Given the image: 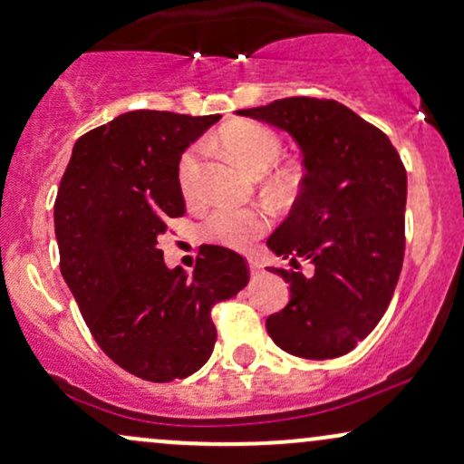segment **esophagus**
Listing matches in <instances>:
<instances>
[{
    "mask_svg": "<svg viewBox=\"0 0 464 464\" xmlns=\"http://www.w3.org/2000/svg\"><path fill=\"white\" fill-rule=\"evenodd\" d=\"M248 270H250V276H259L264 273V266L257 262V259H250L248 262Z\"/></svg>",
    "mask_w": 464,
    "mask_h": 464,
    "instance_id": "34e87169",
    "label": "esophagus"
}]
</instances>
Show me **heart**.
I'll use <instances>...</instances> for the list:
<instances>
[{"instance_id": "b5f03b06", "label": "heart", "mask_w": 464, "mask_h": 464, "mask_svg": "<svg viewBox=\"0 0 464 464\" xmlns=\"http://www.w3.org/2000/svg\"><path fill=\"white\" fill-rule=\"evenodd\" d=\"M222 146L248 172H266L281 154V141L273 130L255 121H237L220 132ZM200 169V148L194 146L179 161V188L185 196L196 189ZM281 183H290L292 174L281 172ZM205 236L227 246L242 248L266 228V216L257 209H231L220 207L205 220Z\"/></svg>"}]
</instances>
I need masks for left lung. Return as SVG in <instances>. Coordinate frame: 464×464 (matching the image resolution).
I'll return each instance as SVG.
<instances>
[{
	"label": "left lung",
	"mask_w": 464,
	"mask_h": 464,
	"mask_svg": "<svg viewBox=\"0 0 464 464\" xmlns=\"http://www.w3.org/2000/svg\"><path fill=\"white\" fill-rule=\"evenodd\" d=\"M287 132L305 174L268 248L292 268L290 301L266 318L279 349L296 358L349 353L384 316L403 264L408 179L391 140L335 100L285 98L236 111Z\"/></svg>",
	"instance_id": "left-lung-1"
}]
</instances>
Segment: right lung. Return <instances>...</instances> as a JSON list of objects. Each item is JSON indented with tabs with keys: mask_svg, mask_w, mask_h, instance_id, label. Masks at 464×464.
<instances>
[{
	"mask_svg": "<svg viewBox=\"0 0 464 464\" xmlns=\"http://www.w3.org/2000/svg\"><path fill=\"white\" fill-rule=\"evenodd\" d=\"M220 115L130 111L76 141L54 205L61 273L95 343L148 382L191 375L211 358V307L248 284L242 255L209 246L194 273L159 248L185 214L179 161Z\"/></svg>",
	"mask_w": 464,
	"mask_h": 464,
	"instance_id": "obj_1",
	"label": "right lung"
}]
</instances>
